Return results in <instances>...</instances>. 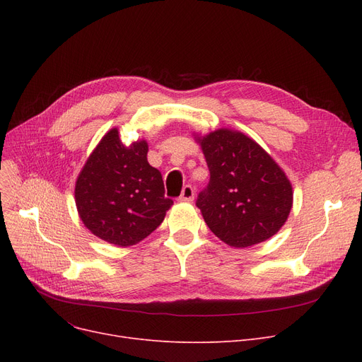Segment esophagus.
Returning <instances> with one entry per match:
<instances>
[{"instance_id":"esophagus-1","label":"esophagus","mask_w":362,"mask_h":362,"mask_svg":"<svg viewBox=\"0 0 362 362\" xmlns=\"http://www.w3.org/2000/svg\"><path fill=\"white\" fill-rule=\"evenodd\" d=\"M195 198V189L192 185H185L182 189V194L179 197V201H185V202H191Z\"/></svg>"}]
</instances>
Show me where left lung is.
Listing matches in <instances>:
<instances>
[{"label":"left lung","instance_id":"left-lung-1","mask_svg":"<svg viewBox=\"0 0 362 362\" xmlns=\"http://www.w3.org/2000/svg\"><path fill=\"white\" fill-rule=\"evenodd\" d=\"M199 142L210 180L197 206L210 230L235 248L276 235L292 208V186L281 168L239 132L220 129Z\"/></svg>","mask_w":362,"mask_h":362}]
</instances>
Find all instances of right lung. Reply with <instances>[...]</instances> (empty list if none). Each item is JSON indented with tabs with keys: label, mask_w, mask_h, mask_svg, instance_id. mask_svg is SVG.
Returning a JSON list of instances; mask_svg holds the SVG:
<instances>
[{
	"label": "right lung",
	"mask_w": 362,
	"mask_h": 362,
	"mask_svg": "<svg viewBox=\"0 0 362 362\" xmlns=\"http://www.w3.org/2000/svg\"><path fill=\"white\" fill-rule=\"evenodd\" d=\"M145 141L124 146L110 130L88 158L74 197L83 224L117 246L138 243L163 223L173 199L164 197L160 170L146 160Z\"/></svg>",
	"instance_id": "right-lung-1"
}]
</instances>
